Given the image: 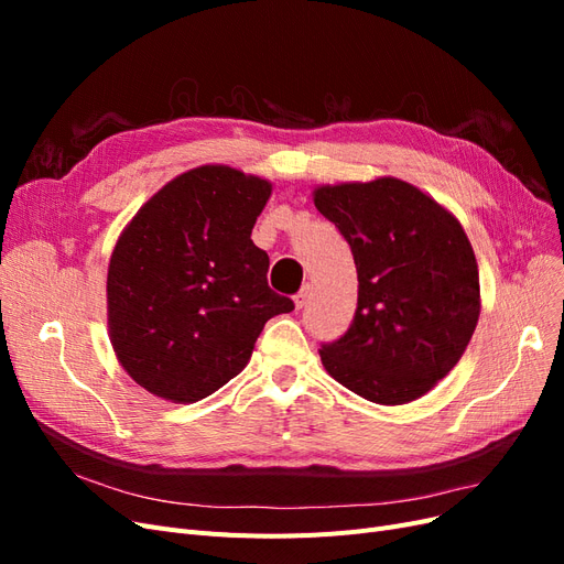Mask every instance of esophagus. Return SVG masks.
Returning <instances> with one entry per match:
<instances>
[{"instance_id":"1","label":"esophagus","mask_w":564,"mask_h":564,"mask_svg":"<svg viewBox=\"0 0 564 564\" xmlns=\"http://www.w3.org/2000/svg\"><path fill=\"white\" fill-rule=\"evenodd\" d=\"M308 296H311V286L308 284H303L301 289H299V294H294V303H296V308L301 311L305 303H308Z\"/></svg>"}]
</instances>
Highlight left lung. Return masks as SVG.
<instances>
[{
    "label": "left lung",
    "mask_w": 564,
    "mask_h": 564,
    "mask_svg": "<svg viewBox=\"0 0 564 564\" xmlns=\"http://www.w3.org/2000/svg\"><path fill=\"white\" fill-rule=\"evenodd\" d=\"M317 212L350 245L357 311L322 365L357 395L404 404L445 379L480 317L475 253L458 220L398 178L324 185Z\"/></svg>",
    "instance_id": "1"
}]
</instances>
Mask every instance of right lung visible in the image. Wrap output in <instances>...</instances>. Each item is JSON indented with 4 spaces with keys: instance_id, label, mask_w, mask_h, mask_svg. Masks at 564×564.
I'll use <instances>...</instances> for the list:
<instances>
[{
    "instance_id": "add662e5",
    "label": "right lung",
    "mask_w": 564,
    "mask_h": 564,
    "mask_svg": "<svg viewBox=\"0 0 564 564\" xmlns=\"http://www.w3.org/2000/svg\"><path fill=\"white\" fill-rule=\"evenodd\" d=\"M270 191L230 166H199L166 183L117 240L112 348L152 395H212L247 367L263 324L294 311L268 286L270 259L251 242Z\"/></svg>"
}]
</instances>
